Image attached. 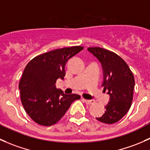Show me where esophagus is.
Returning a JSON list of instances; mask_svg holds the SVG:
<instances>
[{"instance_id": "esophagus-1", "label": "esophagus", "mask_w": 150, "mask_h": 150, "mask_svg": "<svg viewBox=\"0 0 150 150\" xmlns=\"http://www.w3.org/2000/svg\"><path fill=\"white\" fill-rule=\"evenodd\" d=\"M83 101L84 102V103L88 104V105L93 104L94 103H95V101H94L93 100H86V99H84V98H83Z\"/></svg>"}]
</instances>
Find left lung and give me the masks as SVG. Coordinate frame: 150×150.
<instances>
[{
	"label": "left lung",
	"instance_id": "left-lung-1",
	"mask_svg": "<svg viewBox=\"0 0 150 150\" xmlns=\"http://www.w3.org/2000/svg\"><path fill=\"white\" fill-rule=\"evenodd\" d=\"M88 51L101 64L102 86L108 90L110 96L105 113L96 119L105 124H114L127 114L132 105L135 83L133 73L125 61L113 52L100 47H89Z\"/></svg>",
	"mask_w": 150,
	"mask_h": 150
}]
</instances>
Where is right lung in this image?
Returning <instances> with one entry per match:
<instances>
[{
	"instance_id": "obj_1",
	"label": "right lung",
	"mask_w": 150,
	"mask_h": 150,
	"mask_svg": "<svg viewBox=\"0 0 150 150\" xmlns=\"http://www.w3.org/2000/svg\"><path fill=\"white\" fill-rule=\"evenodd\" d=\"M83 50L75 46L58 49L33 58L25 67L19 82L22 105L33 121L42 126L59 121L78 94H65L56 88L57 80L64 79L67 61Z\"/></svg>"
}]
</instances>
